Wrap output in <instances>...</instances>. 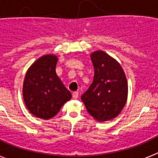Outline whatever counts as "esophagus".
I'll return each instance as SVG.
<instances>
[{
    "label": "esophagus",
    "mask_w": 158,
    "mask_h": 158,
    "mask_svg": "<svg viewBox=\"0 0 158 158\" xmlns=\"http://www.w3.org/2000/svg\"><path fill=\"white\" fill-rule=\"evenodd\" d=\"M72 96H73V98L74 99H77L79 98V92H74L73 94H72Z\"/></svg>",
    "instance_id": "1"
}]
</instances>
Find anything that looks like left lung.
<instances>
[{
  "label": "left lung",
  "instance_id": "left-lung-1",
  "mask_svg": "<svg viewBox=\"0 0 158 158\" xmlns=\"http://www.w3.org/2000/svg\"><path fill=\"white\" fill-rule=\"evenodd\" d=\"M94 68V81L81 96L88 112L102 122L116 117L125 106L128 84L118 61L102 51L91 54Z\"/></svg>",
  "mask_w": 158,
  "mask_h": 158
}]
</instances>
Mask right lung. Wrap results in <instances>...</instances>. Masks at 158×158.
Wrapping results in <instances>:
<instances>
[{"mask_svg":"<svg viewBox=\"0 0 158 158\" xmlns=\"http://www.w3.org/2000/svg\"><path fill=\"white\" fill-rule=\"evenodd\" d=\"M56 56L48 54L38 59L26 73L23 101L34 116L48 120L71 98V94L56 75Z\"/></svg>","mask_w":158,"mask_h":158,"instance_id":"right-lung-1","label":"right lung"}]
</instances>
